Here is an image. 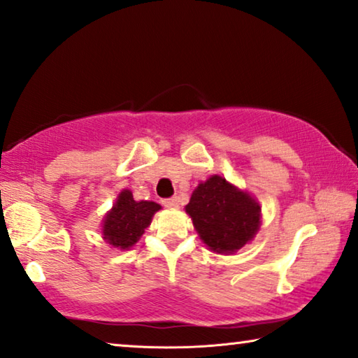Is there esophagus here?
Here are the masks:
<instances>
[{"label":"esophagus","instance_id":"1","mask_svg":"<svg viewBox=\"0 0 358 358\" xmlns=\"http://www.w3.org/2000/svg\"><path fill=\"white\" fill-rule=\"evenodd\" d=\"M162 204H164V207H167V209H177V207H178V197H170V199H164Z\"/></svg>","mask_w":358,"mask_h":358}]
</instances>
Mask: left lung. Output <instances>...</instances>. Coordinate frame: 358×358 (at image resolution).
<instances>
[{
	"label": "left lung",
	"instance_id": "8db88e82",
	"mask_svg": "<svg viewBox=\"0 0 358 358\" xmlns=\"http://www.w3.org/2000/svg\"><path fill=\"white\" fill-rule=\"evenodd\" d=\"M185 210L202 243L217 254L238 252L252 241L262 223L259 201L222 175L201 181Z\"/></svg>",
	"mask_w": 358,
	"mask_h": 358
}]
</instances>
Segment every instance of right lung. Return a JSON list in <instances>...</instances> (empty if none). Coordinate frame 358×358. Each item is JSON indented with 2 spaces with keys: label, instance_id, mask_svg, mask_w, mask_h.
I'll return each mask as SVG.
<instances>
[{
  "label": "right lung",
  "instance_id": "add662e5",
  "mask_svg": "<svg viewBox=\"0 0 358 358\" xmlns=\"http://www.w3.org/2000/svg\"><path fill=\"white\" fill-rule=\"evenodd\" d=\"M162 207L152 201H135L130 189H122L101 223V236L110 248L128 250L140 241Z\"/></svg>",
  "mask_w": 358,
  "mask_h": 358
}]
</instances>
